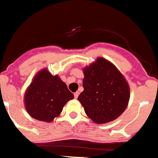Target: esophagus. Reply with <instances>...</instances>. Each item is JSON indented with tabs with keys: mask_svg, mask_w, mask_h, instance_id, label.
Returning <instances> with one entry per match:
<instances>
[{
	"mask_svg": "<svg viewBox=\"0 0 158 158\" xmlns=\"http://www.w3.org/2000/svg\"><path fill=\"white\" fill-rule=\"evenodd\" d=\"M79 92H76L74 94V97H75V98H76V99H77L78 98V97H79Z\"/></svg>",
	"mask_w": 158,
	"mask_h": 158,
	"instance_id": "obj_1",
	"label": "esophagus"
}]
</instances>
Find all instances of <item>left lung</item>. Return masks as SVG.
<instances>
[{"instance_id": "obj_1", "label": "left lung", "mask_w": 158, "mask_h": 158, "mask_svg": "<svg viewBox=\"0 0 158 158\" xmlns=\"http://www.w3.org/2000/svg\"><path fill=\"white\" fill-rule=\"evenodd\" d=\"M84 90L78 97L85 112L94 122L107 123L118 118L128 105L130 93L122 73L106 59L83 69Z\"/></svg>"}]
</instances>
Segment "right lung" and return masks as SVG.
Masks as SVG:
<instances>
[{
	"label": "right lung",
	"mask_w": 158,
	"mask_h": 158,
	"mask_svg": "<svg viewBox=\"0 0 158 158\" xmlns=\"http://www.w3.org/2000/svg\"><path fill=\"white\" fill-rule=\"evenodd\" d=\"M74 98L66 84L57 76L44 69L36 74L25 94V105L32 118L51 122L62 111L66 103Z\"/></svg>",
	"instance_id": "add662e5"
}]
</instances>
